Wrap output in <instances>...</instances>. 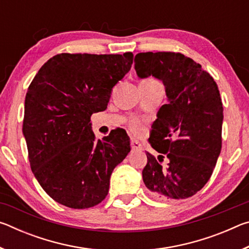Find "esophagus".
I'll return each instance as SVG.
<instances>
[{
	"label": "esophagus",
	"mask_w": 249,
	"mask_h": 249,
	"mask_svg": "<svg viewBox=\"0 0 249 249\" xmlns=\"http://www.w3.org/2000/svg\"><path fill=\"white\" fill-rule=\"evenodd\" d=\"M130 147H132V150H140L142 148V145L140 142L132 138V140H130Z\"/></svg>",
	"instance_id": "obj_1"
}]
</instances>
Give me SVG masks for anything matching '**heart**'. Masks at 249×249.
Wrapping results in <instances>:
<instances>
[{
	"label": "heart",
	"mask_w": 249,
	"mask_h": 249,
	"mask_svg": "<svg viewBox=\"0 0 249 249\" xmlns=\"http://www.w3.org/2000/svg\"><path fill=\"white\" fill-rule=\"evenodd\" d=\"M130 127L134 130V132H137V130H140L141 128V123L136 120L132 121V123H130Z\"/></svg>",
	"instance_id": "1"
}]
</instances>
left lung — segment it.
Instances as JSON below:
<instances>
[{"mask_svg":"<svg viewBox=\"0 0 249 249\" xmlns=\"http://www.w3.org/2000/svg\"><path fill=\"white\" fill-rule=\"evenodd\" d=\"M134 61L138 78L160 80L168 100L149 137L160 155L147 153L142 180L156 199H187L208 182L221 153L223 104L217 84L200 64L179 53H140Z\"/></svg>","mask_w":249,"mask_h":249,"instance_id":"left-lung-1","label":"left lung"}]
</instances>
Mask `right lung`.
<instances>
[{
	"mask_svg": "<svg viewBox=\"0 0 249 249\" xmlns=\"http://www.w3.org/2000/svg\"><path fill=\"white\" fill-rule=\"evenodd\" d=\"M133 58L132 53L56 54L28 87L23 135L29 162L58 203L88 209L107 196L112 171L130 150L129 137L115 129L96 141L90 117L107 107Z\"/></svg>",
	"mask_w": 249,
	"mask_h": 249,
	"instance_id": "obj_1",
	"label": "right lung"
}]
</instances>
